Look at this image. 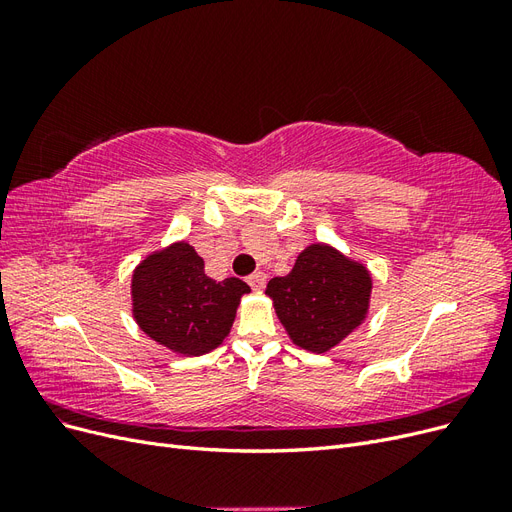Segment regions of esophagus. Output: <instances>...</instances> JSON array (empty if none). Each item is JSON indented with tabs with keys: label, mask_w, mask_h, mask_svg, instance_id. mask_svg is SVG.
<instances>
[{
	"label": "esophagus",
	"mask_w": 512,
	"mask_h": 512,
	"mask_svg": "<svg viewBox=\"0 0 512 512\" xmlns=\"http://www.w3.org/2000/svg\"><path fill=\"white\" fill-rule=\"evenodd\" d=\"M247 284H250L254 290H262L267 286V275L262 273V271H256V273H252L250 277H247Z\"/></svg>",
	"instance_id": "obj_1"
}]
</instances>
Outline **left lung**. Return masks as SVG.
<instances>
[{"label": "left lung", "mask_w": 512, "mask_h": 512, "mask_svg": "<svg viewBox=\"0 0 512 512\" xmlns=\"http://www.w3.org/2000/svg\"><path fill=\"white\" fill-rule=\"evenodd\" d=\"M369 269L329 243H312L288 275L273 277L267 297L294 346L329 352L361 327L371 305Z\"/></svg>", "instance_id": "obj_1"}]
</instances>
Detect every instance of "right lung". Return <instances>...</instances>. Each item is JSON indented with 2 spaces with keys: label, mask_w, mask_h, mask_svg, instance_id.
I'll use <instances>...</instances> for the list:
<instances>
[{
  "label": "right lung",
  "mask_w": 512,
  "mask_h": 512,
  "mask_svg": "<svg viewBox=\"0 0 512 512\" xmlns=\"http://www.w3.org/2000/svg\"><path fill=\"white\" fill-rule=\"evenodd\" d=\"M239 277L218 282L188 241L147 254L132 271V316L153 342L183 356L218 348L232 329L243 294Z\"/></svg>",
  "instance_id": "obj_1"
}]
</instances>
